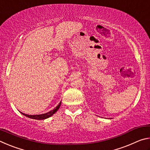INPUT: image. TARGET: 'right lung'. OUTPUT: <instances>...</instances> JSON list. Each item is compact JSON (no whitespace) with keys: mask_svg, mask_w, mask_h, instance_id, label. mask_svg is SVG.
Returning a JSON list of instances; mask_svg holds the SVG:
<instances>
[{"mask_svg":"<svg viewBox=\"0 0 150 150\" xmlns=\"http://www.w3.org/2000/svg\"><path fill=\"white\" fill-rule=\"evenodd\" d=\"M61 104H62V101L59 103V105H58L56 107H55L54 110H52L50 112H48L47 113H45V114H42V115H26V114H24V113H22V112H20V113L22 114V115L27 116V117L30 118H32V119H35V120H44V119H46L47 118L50 117V116H52L54 114H55L56 112L58 110V109L59 108L60 106H61Z\"/></svg>","mask_w":150,"mask_h":150,"instance_id":"obj_1","label":"right lung"}]
</instances>
